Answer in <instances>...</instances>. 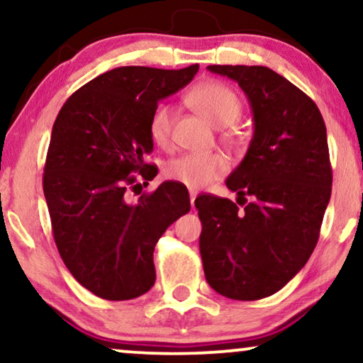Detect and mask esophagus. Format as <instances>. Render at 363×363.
<instances>
[{"mask_svg": "<svg viewBox=\"0 0 363 363\" xmlns=\"http://www.w3.org/2000/svg\"><path fill=\"white\" fill-rule=\"evenodd\" d=\"M189 196H191V206L194 208V201H196V198H198V191L191 189V191H189Z\"/></svg>", "mask_w": 363, "mask_h": 363, "instance_id": "obj_1", "label": "esophagus"}]
</instances>
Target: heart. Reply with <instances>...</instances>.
<instances>
[{"label": "heart", "mask_w": 363, "mask_h": 363, "mask_svg": "<svg viewBox=\"0 0 363 363\" xmlns=\"http://www.w3.org/2000/svg\"><path fill=\"white\" fill-rule=\"evenodd\" d=\"M187 103L191 108L216 128H226L233 125L242 116V101L231 87L221 82H203L196 86L187 94ZM174 110L170 104L160 103L152 111L148 121V133L155 145L167 148L172 140ZM226 145L231 148H242L245 145V137L237 130H226L223 133ZM228 170V162L221 154H186L170 160L165 165V177L170 181L184 184L189 189H199L215 179L221 177Z\"/></svg>", "instance_id": "1"}]
</instances>
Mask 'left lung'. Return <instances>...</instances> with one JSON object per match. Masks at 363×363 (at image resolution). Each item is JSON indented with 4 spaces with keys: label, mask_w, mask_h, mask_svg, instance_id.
<instances>
[{
    "label": "left lung",
    "mask_w": 363,
    "mask_h": 363,
    "mask_svg": "<svg viewBox=\"0 0 363 363\" xmlns=\"http://www.w3.org/2000/svg\"><path fill=\"white\" fill-rule=\"evenodd\" d=\"M245 93L253 137L226 179L233 201L204 194L194 201L203 225L204 276L218 294L257 301L282 289L320 238L331 196L326 126L309 96L264 65H208Z\"/></svg>",
    "instance_id": "8db88e82"
}]
</instances>
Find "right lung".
Returning <instances> with one entry per match:
<instances>
[{
  "mask_svg": "<svg viewBox=\"0 0 363 363\" xmlns=\"http://www.w3.org/2000/svg\"><path fill=\"white\" fill-rule=\"evenodd\" d=\"M198 69H111L79 87L55 118L43 169L52 231L65 267L99 298L145 294L155 282V243L191 209L179 182H162L138 203L128 196L140 186L133 174L155 177L154 169L143 172L152 167L143 160L154 150L152 111Z\"/></svg>",
  "mask_w": 363,
  "mask_h": 363,
  "instance_id": "right-lung-1",
  "label": "right lung"
}]
</instances>
